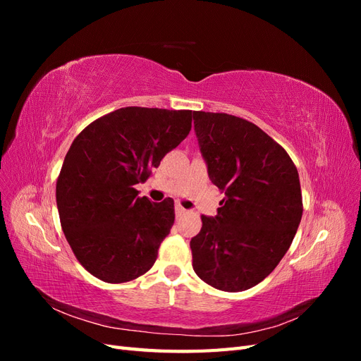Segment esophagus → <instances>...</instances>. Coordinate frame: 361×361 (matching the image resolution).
<instances>
[{
	"label": "esophagus",
	"mask_w": 361,
	"mask_h": 361,
	"mask_svg": "<svg viewBox=\"0 0 361 361\" xmlns=\"http://www.w3.org/2000/svg\"><path fill=\"white\" fill-rule=\"evenodd\" d=\"M174 209H176V216H182L185 212H187V211H185V207H182L180 204H176V207H174Z\"/></svg>",
	"instance_id": "1"
}]
</instances>
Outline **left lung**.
<instances>
[{"instance_id": "obj_1", "label": "left lung", "mask_w": 361, "mask_h": 361, "mask_svg": "<svg viewBox=\"0 0 361 361\" xmlns=\"http://www.w3.org/2000/svg\"><path fill=\"white\" fill-rule=\"evenodd\" d=\"M209 179L224 191L215 218L202 215L192 268L207 285L241 292L286 255L302 215L298 170L277 141L245 118L194 113Z\"/></svg>"}]
</instances>
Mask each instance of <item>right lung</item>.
I'll return each mask as SVG.
<instances>
[{
	"instance_id": "right-lung-1",
	"label": "right lung",
	"mask_w": 361,
	"mask_h": 361,
	"mask_svg": "<svg viewBox=\"0 0 361 361\" xmlns=\"http://www.w3.org/2000/svg\"><path fill=\"white\" fill-rule=\"evenodd\" d=\"M191 110L125 106L96 118L64 158L56 199L61 228L80 264L106 283L154 267L174 223V202L138 197L134 185L191 130Z\"/></svg>"
}]
</instances>
